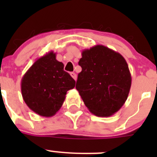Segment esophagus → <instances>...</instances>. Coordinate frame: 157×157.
<instances>
[{
  "mask_svg": "<svg viewBox=\"0 0 157 157\" xmlns=\"http://www.w3.org/2000/svg\"><path fill=\"white\" fill-rule=\"evenodd\" d=\"M71 74V77H73V78H74V80H77V74H75V73H74V72H71V74Z\"/></svg>",
  "mask_w": 157,
  "mask_h": 157,
  "instance_id": "34e87169",
  "label": "esophagus"
}]
</instances>
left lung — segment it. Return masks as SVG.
Instances as JSON below:
<instances>
[{"mask_svg":"<svg viewBox=\"0 0 157 157\" xmlns=\"http://www.w3.org/2000/svg\"><path fill=\"white\" fill-rule=\"evenodd\" d=\"M76 89L91 113L109 117L127 100L131 76L124 57L102 45L82 52Z\"/></svg>","mask_w":157,"mask_h":157,"instance_id":"1","label":"left lung"}]
</instances>
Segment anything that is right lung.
Listing matches in <instances>:
<instances>
[{
  "label": "right lung",
  "instance_id": "1",
  "mask_svg": "<svg viewBox=\"0 0 157 157\" xmlns=\"http://www.w3.org/2000/svg\"><path fill=\"white\" fill-rule=\"evenodd\" d=\"M75 80L64 71V64L50 52L38 58L23 75L21 92L27 106L38 115L52 117L62 106Z\"/></svg>",
  "mask_w": 157,
  "mask_h": 157
}]
</instances>
